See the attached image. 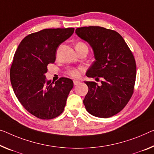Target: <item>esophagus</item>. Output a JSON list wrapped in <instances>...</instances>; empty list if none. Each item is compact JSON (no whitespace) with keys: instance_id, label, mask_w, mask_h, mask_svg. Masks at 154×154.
I'll use <instances>...</instances> for the list:
<instances>
[{"instance_id":"1","label":"esophagus","mask_w":154,"mask_h":154,"mask_svg":"<svg viewBox=\"0 0 154 154\" xmlns=\"http://www.w3.org/2000/svg\"><path fill=\"white\" fill-rule=\"evenodd\" d=\"M79 83H80L79 80H74V84L75 85H78Z\"/></svg>"}]
</instances>
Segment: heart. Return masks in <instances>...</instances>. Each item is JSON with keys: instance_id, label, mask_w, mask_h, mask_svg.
I'll return each mask as SVG.
<instances>
[{"instance_id": "obj_1", "label": "heart", "mask_w": 154, "mask_h": 154, "mask_svg": "<svg viewBox=\"0 0 154 154\" xmlns=\"http://www.w3.org/2000/svg\"><path fill=\"white\" fill-rule=\"evenodd\" d=\"M77 44H84L82 42H78ZM67 74L69 75L70 76H72L73 78H79L80 74H81V69L80 68H70L67 70Z\"/></svg>"}]
</instances>
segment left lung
Returning <instances> with one entry per match:
<instances>
[{
    "instance_id": "obj_1",
    "label": "left lung",
    "mask_w": 154,
    "mask_h": 154,
    "mask_svg": "<svg viewBox=\"0 0 154 154\" xmlns=\"http://www.w3.org/2000/svg\"><path fill=\"white\" fill-rule=\"evenodd\" d=\"M75 34L87 41L95 60L86 73L89 78H102L101 85L85 81L88 93L83 103L87 112L98 118H109L120 112L131 98L136 76L133 54L118 32L98 27H79Z\"/></svg>"
}]
</instances>
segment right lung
I'll list each match as a JSON object with an SVG mask.
<instances>
[{
  "mask_svg": "<svg viewBox=\"0 0 154 154\" xmlns=\"http://www.w3.org/2000/svg\"><path fill=\"white\" fill-rule=\"evenodd\" d=\"M74 28L45 29L28 35L20 42L10 69L13 90L27 112L43 120L61 114L74 82L60 78L46 79L47 65L56 60L57 48L72 36Z\"/></svg>",
  "mask_w": 154,
  "mask_h": 154,
  "instance_id": "right-lung-1",
  "label": "right lung"
}]
</instances>
